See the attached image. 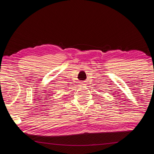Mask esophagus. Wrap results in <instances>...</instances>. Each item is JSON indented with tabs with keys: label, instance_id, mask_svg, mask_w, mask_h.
<instances>
[{
	"label": "esophagus",
	"instance_id": "esophagus-1",
	"mask_svg": "<svg viewBox=\"0 0 154 154\" xmlns=\"http://www.w3.org/2000/svg\"><path fill=\"white\" fill-rule=\"evenodd\" d=\"M87 85V83L86 82H81L80 83V86H81V87H84V86Z\"/></svg>",
	"mask_w": 154,
	"mask_h": 154
}]
</instances>
